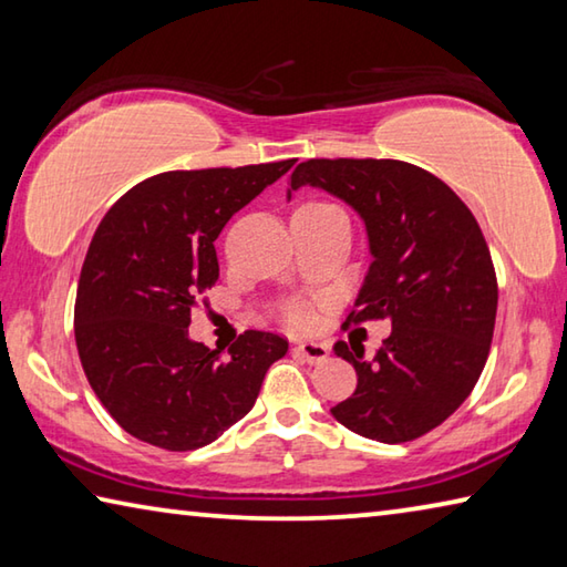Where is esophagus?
Instances as JSON below:
<instances>
[{
    "mask_svg": "<svg viewBox=\"0 0 567 567\" xmlns=\"http://www.w3.org/2000/svg\"><path fill=\"white\" fill-rule=\"evenodd\" d=\"M295 352L297 354H302V358L307 360V362H324L330 358V348L328 344H322V342H312V340H305V342H297V348H295Z\"/></svg>",
    "mask_w": 567,
    "mask_h": 567,
    "instance_id": "1",
    "label": "esophagus"
}]
</instances>
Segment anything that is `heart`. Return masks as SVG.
<instances>
[{"mask_svg": "<svg viewBox=\"0 0 567 567\" xmlns=\"http://www.w3.org/2000/svg\"><path fill=\"white\" fill-rule=\"evenodd\" d=\"M287 322L295 324V328H305V324H310V312L302 305H290L287 307Z\"/></svg>", "mask_w": 567, "mask_h": 567, "instance_id": "heart-1", "label": "heart"}]
</instances>
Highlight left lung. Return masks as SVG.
<instances>
[{
	"instance_id": "left-lung-1",
	"label": "left lung",
	"mask_w": 567,
	"mask_h": 567,
	"mask_svg": "<svg viewBox=\"0 0 567 567\" xmlns=\"http://www.w3.org/2000/svg\"><path fill=\"white\" fill-rule=\"evenodd\" d=\"M320 187L362 217L370 270L348 324L390 320L375 358L334 344L358 388L332 417L378 443H408L463 405L491 352L497 280L477 219L443 179L400 159H307L290 189Z\"/></svg>"
}]
</instances>
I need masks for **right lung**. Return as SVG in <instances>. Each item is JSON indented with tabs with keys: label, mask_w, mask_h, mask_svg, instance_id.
I'll return each instance as SVG.
<instances>
[{
	"label": "right lung",
	"mask_w": 567,
	"mask_h": 567,
	"mask_svg": "<svg viewBox=\"0 0 567 567\" xmlns=\"http://www.w3.org/2000/svg\"><path fill=\"white\" fill-rule=\"evenodd\" d=\"M295 159L165 172L122 195L94 233L74 302V340L94 395L142 443L205 447L243 420L280 334L247 330L223 358L189 340V310L219 277L215 239Z\"/></svg>",
	"instance_id": "right-lung-1"
}]
</instances>
